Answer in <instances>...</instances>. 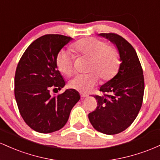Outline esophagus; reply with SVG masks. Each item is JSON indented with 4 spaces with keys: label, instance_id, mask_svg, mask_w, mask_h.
Listing matches in <instances>:
<instances>
[{
    "label": "esophagus",
    "instance_id": "esophagus-1",
    "mask_svg": "<svg viewBox=\"0 0 160 160\" xmlns=\"http://www.w3.org/2000/svg\"><path fill=\"white\" fill-rule=\"evenodd\" d=\"M87 97H88L87 94H81V98H82V99H84V98H87Z\"/></svg>",
    "mask_w": 160,
    "mask_h": 160
}]
</instances>
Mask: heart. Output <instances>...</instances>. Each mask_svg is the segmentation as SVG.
Instances as JSON below:
<instances>
[{
	"instance_id": "obj_1",
	"label": "heart",
	"mask_w": 160,
	"mask_h": 160,
	"mask_svg": "<svg viewBox=\"0 0 160 160\" xmlns=\"http://www.w3.org/2000/svg\"><path fill=\"white\" fill-rule=\"evenodd\" d=\"M72 49L78 56L88 57L87 74L76 75L69 81V87L88 92L96 85L98 76L103 81L113 78L119 67L120 56L113 46L95 38H85L77 41ZM56 63L62 74L69 75L73 71L74 56L71 52L61 50L57 53Z\"/></svg>"
}]
</instances>
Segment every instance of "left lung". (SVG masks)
I'll use <instances>...</instances> for the list:
<instances>
[{
	"instance_id": "left-lung-1",
	"label": "left lung",
	"mask_w": 160,
	"mask_h": 160,
	"mask_svg": "<svg viewBox=\"0 0 160 160\" xmlns=\"http://www.w3.org/2000/svg\"><path fill=\"white\" fill-rule=\"evenodd\" d=\"M99 35L116 44L122 62L116 75L100 88L103 96H94L98 107L88 114V119L98 132L116 134L128 128L137 117L143 103L144 78L137 53L130 43L115 33Z\"/></svg>"
}]
</instances>
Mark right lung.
Instances as JSON below:
<instances>
[{
    "mask_svg": "<svg viewBox=\"0 0 160 160\" xmlns=\"http://www.w3.org/2000/svg\"><path fill=\"white\" fill-rule=\"evenodd\" d=\"M62 35H45L34 41L19 60L15 73L14 94L20 115L35 132L51 133L66 125L80 99L75 89L51 96L50 91L66 85L58 70L56 57L72 40Z\"/></svg>",
    "mask_w": 160,
    "mask_h": 160,
    "instance_id": "1",
    "label": "right lung"
}]
</instances>
